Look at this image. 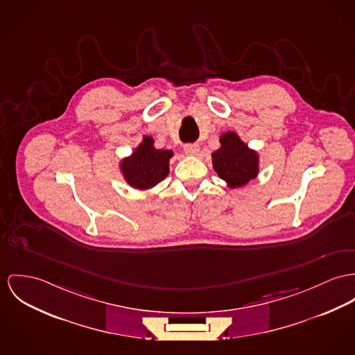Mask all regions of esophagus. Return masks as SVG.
Returning <instances> with one entry per match:
<instances>
[{"label":"esophagus","mask_w":355,"mask_h":355,"mask_svg":"<svg viewBox=\"0 0 355 355\" xmlns=\"http://www.w3.org/2000/svg\"><path fill=\"white\" fill-rule=\"evenodd\" d=\"M184 151L188 155H197L198 151H200V146L198 144H185Z\"/></svg>","instance_id":"esophagus-1"}]
</instances>
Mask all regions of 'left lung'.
<instances>
[{
    "instance_id": "left-lung-1",
    "label": "left lung",
    "mask_w": 355,
    "mask_h": 355,
    "mask_svg": "<svg viewBox=\"0 0 355 355\" xmlns=\"http://www.w3.org/2000/svg\"><path fill=\"white\" fill-rule=\"evenodd\" d=\"M220 148L212 153V164L218 177L230 188H241L258 175V153L248 148L236 132L228 131L220 137Z\"/></svg>"
}]
</instances>
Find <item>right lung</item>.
<instances>
[{
  "instance_id": "1",
  "label": "right lung",
  "mask_w": 355,
  "mask_h": 355,
  "mask_svg": "<svg viewBox=\"0 0 355 355\" xmlns=\"http://www.w3.org/2000/svg\"><path fill=\"white\" fill-rule=\"evenodd\" d=\"M171 157V150H157L154 139L144 137L135 151L121 161L120 170L130 187L146 191L164 181Z\"/></svg>"
}]
</instances>
